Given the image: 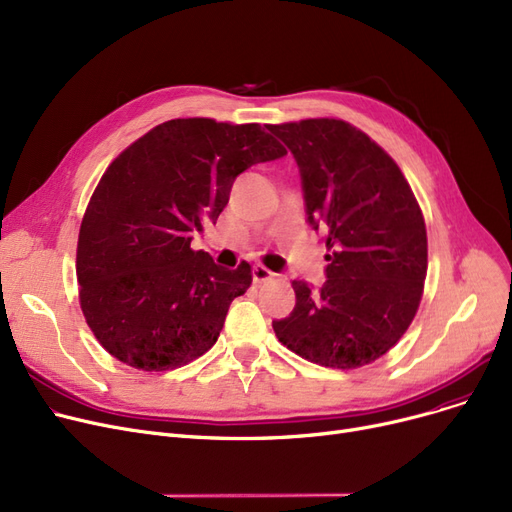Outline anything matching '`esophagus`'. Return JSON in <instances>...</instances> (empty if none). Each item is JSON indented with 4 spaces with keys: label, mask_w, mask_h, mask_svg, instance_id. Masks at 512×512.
<instances>
[{
    "label": "esophagus",
    "mask_w": 512,
    "mask_h": 512,
    "mask_svg": "<svg viewBox=\"0 0 512 512\" xmlns=\"http://www.w3.org/2000/svg\"><path fill=\"white\" fill-rule=\"evenodd\" d=\"M276 274L270 272L268 268H263V265H253V282L261 284V282H268L272 280Z\"/></svg>",
    "instance_id": "obj_1"
}]
</instances>
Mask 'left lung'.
Segmentation results:
<instances>
[{
    "instance_id": "8db88e82",
    "label": "left lung",
    "mask_w": 512,
    "mask_h": 512,
    "mask_svg": "<svg viewBox=\"0 0 512 512\" xmlns=\"http://www.w3.org/2000/svg\"><path fill=\"white\" fill-rule=\"evenodd\" d=\"M297 161L307 224L324 232L326 282L293 280L297 303L274 320L282 345L326 368L385 355L416 316L427 276L420 207L389 154L341 119L268 125Z\"/></svg>"
}]
</instances>
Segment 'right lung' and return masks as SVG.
<instances>
[{
	"instance_id": "right-lung-1",
	"label": "right lung",
	"mask_w": 512,
	"mask_h": 512,
	"mask_svg": "<svg viewBox=\"0 0 512 512\" xmlns=\"http://www.w3.org/2000/svg\"><path fill=\"white\" fill-rule=\"evenodd\" d=\"M286 150L259 123L173 119L110 163L81 221L79 301L100 345L146 372L180 368L209 351L251 265H217L192 251L215 224L236 177Z\"/></svg>"
}]
</instances>
